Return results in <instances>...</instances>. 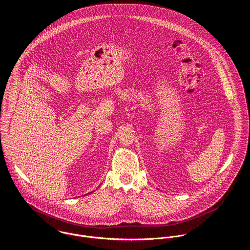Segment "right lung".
Listing matches in <instances>:
<instances>
[{
  "mask_svg": "<svg viewBox=\"0 0 250 250\" xmlns=\"http://www.w3.org/2000/svg\"><path fill=\"white\" fill-rule=\"evenodd\" d=\"M87 194H89V193H87Z\"/></svg>",
  "mask_w": 250,
  "mask_h": 250,
  "instance_id": "obj_1",
  "label": "right lung"
}]
</instances>
